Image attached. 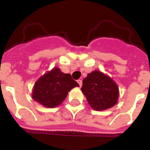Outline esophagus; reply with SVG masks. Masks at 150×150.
Returning a JSON list of instances; mask_svg holds the SVG:
<instances>
[{
  "instance_id": "esophagus-1",
  "label": "esophagus",
  "mask_w": 150,
  "mask_h": 150,
  "mask_svg": "<svg viewBox=\"0 0 150 150\" xmlns=\"http://www.w3.org/2000/svg\"><path fill=\"white\" fill-rule=\"evenodd\" d=\"M77 82H78V83H79V87H81L82 83H82L81 79H79V80H77Z\"/></svg>"
}]
</instances>
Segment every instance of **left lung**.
<instances>
[{"instance_id":"8db88e82","label":"left lung","mask_w":150,"mask_h":150,"mask_svg":"<svg viewBox=\"0 0 150 150\" xmlns=\"http://www.w3.org/2000/svg\"><path fill=\"white\" fill-rule=\"evenodd\" d=\"M81 91L89 105L96 111L113 107L119 98L117 84L111 77L99 71H91L83 79Z\"/></svg>"}]
</instances>
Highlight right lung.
Returning <instances> with one entry per match:
<instances>
[{"instance_id": "1", "label": "right lung", "mask_w": 150, "mask_h": 150, "mask_svg": "<svg viewBox=\"0 0 150 150\" xmlns=\"http://www.w3.org/2000/svg\"><path fill=\"white\" fill-rule=\"evenodd\" d=\"M79 87L70 74L54 68L42 75L34 83L32 98L46 108H56L62 104L72 88Z\"/></svg>"}]
</instances>
